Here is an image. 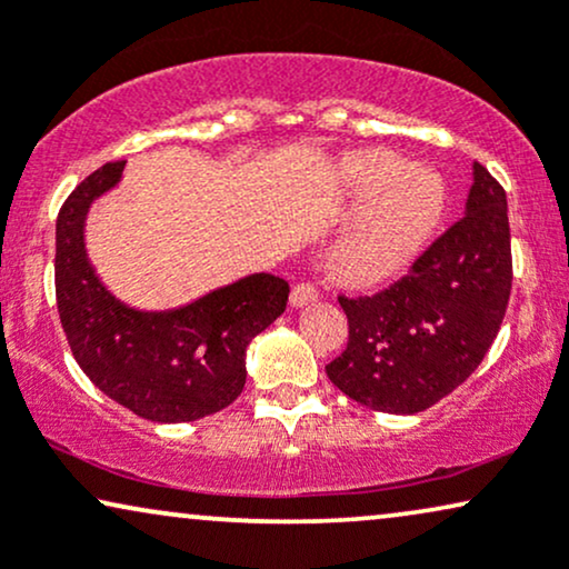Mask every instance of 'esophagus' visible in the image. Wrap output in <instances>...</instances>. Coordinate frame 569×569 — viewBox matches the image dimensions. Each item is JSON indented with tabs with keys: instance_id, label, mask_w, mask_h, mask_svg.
Returning a JSON list of instances; mask_svg holds the SVG:
<instances>
[{
	"instance_id": "34e87169",
	"label": "esophagus",
	"mask_w": 569,
	"mask_h": 569,
	"mask_svg": "<svg viewBox=\"0 0 569 569\" xmlns=\"http://www.w3.org/2000/svg\"><path fill=\"white\" fill-rule=\"evenodd\" d=\"M313 300H319V290H316L313 282H298V284L292 287L290 302H292L295 308L308 306V302H313Z\"/></svg>"
}]
</instances>
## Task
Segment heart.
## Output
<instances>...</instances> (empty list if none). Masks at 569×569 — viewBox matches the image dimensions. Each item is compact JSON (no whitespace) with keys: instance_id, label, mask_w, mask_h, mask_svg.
I'll return each mask as SVG.
<instances>
[{"instance_id":"heart-1","label":"heart","mask_w":569,"mask_h":569,"mask_svg":"<svg viewBox=\"0 0 569 569\" xmlns=\"http://www.w3.org/2000/svg\"><path fill=\"white\" fill-rule=\"evenodd\" d=\"M350 177L371 198L335 253V274L350 284H376L397 274L429 238L445 209V190L431 172L408 169L395 151H363Z\"/></svg>"}]
</instances>
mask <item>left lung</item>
<instances>
[{
    "label": "left lung",
    "instance_id": "1",
    "mask_svg": "<svg viewBox=\"0 0 569 569\" xmlns=\"http://www.w3.org/2000/svg\"><path fill=\"white\" fill-rule=\"evenodd\" d=\"M468 213L420 253L408 274L371 295H337L348 348L331 383L379 412L412 416L455 392L499 335L512 290L507 196L473 167Z\"/></svg>",
    "mask_w": 569,
    "mask_h": 569
}]
</instances>
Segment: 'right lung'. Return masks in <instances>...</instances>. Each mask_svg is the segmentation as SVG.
Segmentation results:
<instances>
[{
	"label": "right lung",
	"instance_id": "right-lung-1",
	"mask_svg": "<svg viewBox=\"0 0 569 569\" xmlns=\"http://www.w3.org/2000/svg\"><path fill=\"white\" fill-rule=\"evenodd\" d=\"M109 161L68 196L57 217L54 290L64 337L78 366L122 408L157 423L219 412L246 387V348L287 308L290 284L253 274L180 311L140 313L93 274L83 248L86 211L120 180Z\"/></svg>",
	"mask_w": 569,
	"mask_h": 569
}]
</instances>
